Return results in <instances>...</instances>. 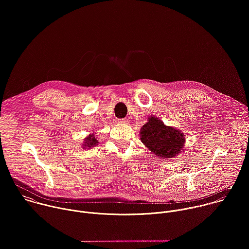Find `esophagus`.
I'll list each match as a JSON object with an SVG mask.
<instances>
[{
    "mask_svg": "<svg viewBox=\"0 0 249 249\" xmlns=\"http://www.w3.org/2000/svg\"><path fill=\"white\" fill-rule=\"evenodd\" d=\"M118 122H119V123H124V124H125V123H127V122H128V119H127V118H121V119H119V120H118Z\"/></svg>",
    "mask_w": 249,
    "mask_h": 249,
    "instance_id": "esophagus-1",
    "label": "esophagus"
}]
</instances>
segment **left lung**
Instances as JSON below:
<instances>
[{
    "label": "left lung",
    "instance_id": "1",
    "mask_svg": "<svg viewBox=\"0 0 249 249\" xmlns=\"http://www.w3.org/2000/svg\"><path fill=\"white\" fill-rule=\"evenodd\" d=\"M140 134L142 143L160 158L175 157L183 149L185 141L183 133L165 126L157 117L149 118V121L141 128Z\"/></svg>",
    "mask_w": 249,
    "mask_h": 249
}]
</instances>
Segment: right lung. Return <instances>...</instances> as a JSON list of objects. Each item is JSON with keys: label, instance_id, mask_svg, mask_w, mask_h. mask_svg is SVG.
Returning a JSON list of instances; mask_svg holds the SVG:
<instances>
[{"label": "right lung", "instance_id": "right-lung-1", "mask_svg": "<svg viewBox=\"0 0 249 249\" xmlns=\"http://www.w3.org/2000/svg\"><path fill=\"white\" fill-rule=\"evenodd\" d=\"M97 140L95 139V137L93 136V135H89L88 138H86L85 139V143H84V148L85 149H89V147H93V146H95V145H97Z\"/></svg>", "mask_w": 249, "mask_h": 249}]
</instances>
